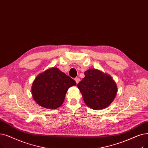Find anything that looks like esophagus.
Returning a JSON list of instances; mask_svg holds the SVG:
<instances>
[{"mask_svg":"<svg viewBox=\"0 0 148 148\" xmlns=\"http://www.w3.org/2000/svg\"><path fill=\"white\" fill-rule=\"evenodd\" d=\"M74 80H75V81L77 84V83L80 82V79H79V77H75V78L74 79Z\"/></svg>","mask_w":148,"mask_h":148,"instance_id":"1","label":"esophagus"}]
</instances>
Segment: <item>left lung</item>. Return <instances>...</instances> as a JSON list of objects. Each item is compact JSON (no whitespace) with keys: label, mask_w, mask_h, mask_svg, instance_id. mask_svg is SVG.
I'll return each instance as SVG.
<instances>
[{"label":"left lung","mask_w":148,"mask_h":148,"mask_svg":"<svg viewBox=\"0 0 148 148\" xmlns=\"http://www.w3.org/2000/svg\"><path fill=\"white\" fill-rule=\"evenodd\" d=\"M77 86L86 105L93 110H101L108 106L117 92V85L111 77L95 69L85 71V77Z\"/></svg>","instance_id":"8db88e82"}]
</instances>
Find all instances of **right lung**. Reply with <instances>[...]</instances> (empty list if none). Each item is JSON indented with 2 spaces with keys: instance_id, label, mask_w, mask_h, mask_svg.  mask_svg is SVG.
<instances>
[{
  "instance_id": "right-lung-1",
  "label": "right lung",
  "mask_w": 148,
  "mask_h": 148,
  "mask_svg": "<svg viewBox=\"0 0 148 148\" xmlns=\"http://www.w3.org/2000/svg\"><path fill=\"white\" fill-rule=\"evenodd\" d=\"M75 85L69 76L58 68H52L36 77L32 86V95L40 106L56 109L62 105L68 88Z\"/></svg>"
}]
</instances>
